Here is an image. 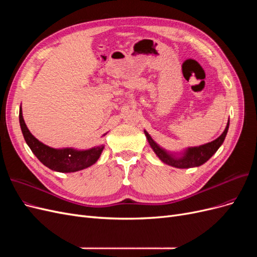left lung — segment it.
<instances>
[{"label": "left lung", "instance_id": "left-lung-1", "mask_svg": "<svg viewBox=\"0 0 257 257\" xmlns=\"http://www.w3.org/2000/svg\"><path fill=\"white\" fill-rule=\"evenodd\" d=\"M228 127H229V120L222 135L220 137H217L215 141L199 147L189 148L188 150H185L183 152V154L180 158L175 157L173 154H169L164 149H162V148L153 141L151 136L148 134L146 131H145V135L153 149L154 153L158 155L159 159L162 162H164L167 165L174 166L177 168H191V167H197V166L203 165L204 163H206L210 158L212 157V155L217 151V149H219L221 145L223 144L225 137H226Z\"/></svg>", "mask_w": 257, "mask_h": 257}]
</instances>
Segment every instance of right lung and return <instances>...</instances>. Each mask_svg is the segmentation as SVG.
Returning a JSON list of instances; mask_svg holds the SVG:
<instances>
[{"label": "right lung", "instance_id": "1", "mask_svg": "<svg viewBox=\"0 0 257 257\" xmlns=\"http://www.w3.org/2000/svg\"><path fill=\"white\" fill-rule=\"evenodd\" d=\"M19 122L25 141L30 149L35 154L45 166L59 173H75L78 170L90 167L98 160L104 146H97L89 150H75L72 148L53 149L44 145L30 133L22 116V110H19Z\"/></svg>", "mask_w": 257, "mask_h": 257}]
</instances>
